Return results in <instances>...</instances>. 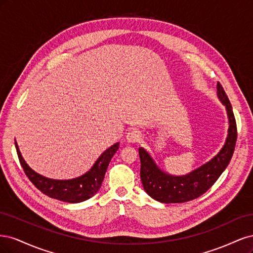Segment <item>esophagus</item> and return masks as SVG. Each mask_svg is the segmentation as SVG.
I'll return each mask as SVG.
<instances>
[{
  "instance_id": "obj_1",
  "label": "esophagus",
  "mask_w": 253,
  "mask_h": 253,
  "mask_svg": "<svg viewBox=\"0 0 253 253\" xmlns=\"http://www.w3.org/2000/svg\"><path fill=\"white\" fill-rule=\"evenodd\" d=\"M140 138H141V134H140L139 131H136V129H134V131L128 132L127 135H126V140L129 143L138 142L140 140Z\"/></svg>"
}]
</instances>
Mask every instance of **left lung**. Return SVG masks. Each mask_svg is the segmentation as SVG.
<instances>
[{"mask_svg": "<svg viewBox=\"0 0 253 253\" xmlns=\"http://www.w3.org/2000/svg\"><path fill=\"white\" fill-rule=\"evenodd\" d=\"M217 96L226 106L229 128L224 147L209 163L187 175L173 176L160 170L149 153L139 148L142 186L145 192L155 201L171 204L195 200L212 187L230 163L237 138L236 122L231 103L219 82H217Z\"/></svg>", "mask_w": 253, "mask_h": 253, "instance_id": "left-lung-1", "label": "left lung"}]
</instances>
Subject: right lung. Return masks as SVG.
<instances>
[{
  "label": "right lung",
  "mask_w": 253,
  "mask_h": 253,
  "mask_svg": "<svg viewBox=\"0 0 253 253\" xmlns=\"http://www.w3.org/2000/svg\"><path fill=\"white\" fill-rule=\"evenodd\" d=\"M14 144H16L18 157L23 170L35 187L39 189L45 195L71 204L86 201L98 192V190L101 187L111 159L119 148V142H116L111 145L109 149H106L96 160L90 170L85 174L79 176L77 178L59 180L47 178L35 172L23 159L17 141L14 142Z\"/></svg>",
  "instance_id": "obj_1"
}]
</instances>
